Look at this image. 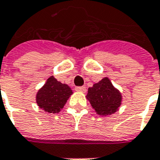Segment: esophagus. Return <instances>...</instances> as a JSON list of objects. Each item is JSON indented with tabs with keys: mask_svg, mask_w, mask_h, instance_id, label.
Listing matches in <instances>:
<instances>
[{
	"mask_svg": "<svg viewBox=\"0 0 160 160\" xmlns=\"http://www.w3.org/2000/svg\"><path fill=\"white\" fill-rule=\"evenodd\" d=\"M75 89L77 91L79 92H86V88L83 86H78V87H76Z\"/></svg>",
	"mask_w": 160,
	"mask_h": 160,
	"instance_id": "esophagus-1",
	"label": "esophagus"
}]
</instances>
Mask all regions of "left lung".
Segmentation results:
<instances>
[{
    "label": "left lung",
    "instance_id": "8db88e82",
    "mask_svg": "<svg viewBox=\"0 0 160 160\" xmlns=\"http://www.w3.org/2000/svg\"><path fill=\"white\" fill-rule=\"evenodd\" d=\"M87 98L96 113L101 116L114 113L122 101L121 94L107 78L88 88Z\"/></svg>",
    "mask_w": 160,
    "mask_h": 160
}]
</instances>
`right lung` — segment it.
Masks as SVG:
<instances>
[{"instance_id": "obj_1", "label": "right lung", "mask_w": 160, "mask_h": 160, "mask_svg": "<svg viewBox=\"0 0 160 160\" xmlns=\"http://www.w3.org/2000/svg\"><path fill=\"white\" fill-rule=\"evenodd\" d=\"M72 94V91L68 85L58 82L52 76L37 92V103L45 112L56 113L64 107Z\"/></svg>"}]
</instances>
